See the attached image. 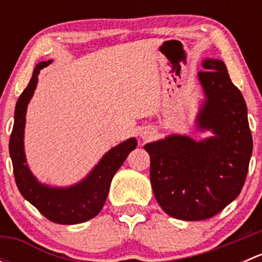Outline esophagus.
Masks as SVG:
<instances>
[{
	"mask_svg": "<svg viewBox=\"0 0 262 262\" xmlns=\"http://www.w3.org/2000/svg\"><path fill=\"white\" fill-rule=\"evenodd\" d=\"M141 137L144 139V141H148L153 137V133L150 130H142L141 132Z\"/></svg>",
	"mask_w": 262,
	"mask_h": 262,
	"instance_id": "esophagus-1",
	"label": "esophagus"
}]
</instances>
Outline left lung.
I'll return each mask as SVG.
<instances>
[{"mask_svg": "<svg viewBox=\"0 0 262 262\" xmlns=\"http://www.w3.org/2000/svg\"><path fill=\"white\" fill-rule=\"evenodd\" d=\"M199 80L207 100L198 125L214 137L195 142L170 136L144 146L156 200L168 215L182 221L212 218L233 202L244 187L252 155L247 106L226 64L203 62Z\"/></svg>", "mask_w": 262, "mask_h": 262, "instance_id": "obj_1", "label": "left lung"}]
</instances>
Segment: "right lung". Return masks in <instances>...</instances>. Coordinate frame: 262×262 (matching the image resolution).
<instances>
[{
	"mask_svg": "<svg viewBox=\"0 0 262 262\" xmlns=\"http://www.w3.org/2000/svg\"><path fill=\"white\" fill-rule=\"evenodd\" d=\"M52 60L39 63L28 87L18 97L15 107V121L10 137V156L14 176L21 195L47 219L59 224H77L94 218L102 209L109 194L110 184L129 153L137 147V139L130 138L109 150L89 176L75 186L57 189L41 185L29 170L24 152V128L29 101L34 94L40 70Z\"/></svg>",
	"mask_w": 262,
	"mask_h": 262,
	"instance_id": "right-lung-1",
	"label": "right lung"
}]
</instances>
